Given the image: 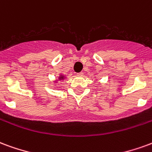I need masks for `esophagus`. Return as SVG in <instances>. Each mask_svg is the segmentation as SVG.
Wrapping results in <instances>:
<instances>
[{
	"label": "esophagus",
	"mask_w": 152,
	"mask_h": 152,
	"mask_svg": "<svg viewBox=\"0 0 152 152\" xmlns=\"http://www.w3.org/2000/svg\"><path fill=\"white\" fill-rule=\"evenodd\" d=\"M77 76H79V77H81V76H83V72H80V73H77Z\"/></svg>",
	"instance_id": "esophagus-1"
}]
</instances>
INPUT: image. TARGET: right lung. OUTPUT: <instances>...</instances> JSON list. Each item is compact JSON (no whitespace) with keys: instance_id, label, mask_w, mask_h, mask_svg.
<instances>
[{"instance_id":"obj_1","label":"right lung","mask_w":152,"mask_h":152,"mask_svg":"<svg viewBox=\"0 0 152 152\" xmlns=\"http://www.w3.org/2000/svg\"><path fill=\"white\" fill-rule=\"evenodd\" d=\"M60 79H63V77H60Z\"/></svg>"}]
</instances>
